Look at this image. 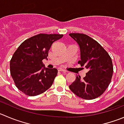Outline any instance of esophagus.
Masks as SVG:
<instances>
[{
	"label": "esophagus",
	"instance_id": "34e87169",
	"mask_svg": "<svg viewBox=\"0 0 124 124\" xmlns=\"http://www.w3.org/2000/svg\"><path fill=\"white\" fill-rule=\"evenodd\" d=\"M58 70H59V71L63 72H67V70H64V69H59Z\"/></svg>",
	"mask_w": 124,
	"mask_h": 124
}]
</instances>
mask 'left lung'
Masks as SVG:
<instances>
[{
	"label": "left lung",
	"instance_id": "obj_1",
	"mask_svg": "<svg viewBox=\"0 0 124 124\" xmlns=\"http://www.w3.org/2000/svg\"><path fill=\"white\" fill-rule=\"evenodd\" d=\"M69 36L78 44L80 60L78 63L88 72L83 79L76 76L69 85L72 92L78 97L92 100L102 95L110 83L113 67L111 57L99 42L82 33H70Z\"/></svg>",
	"mask_w": 124,
	"mask_h": 124
}]
</instances>
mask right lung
Masks as SVG:
<instances>
[{"label":"right lung","mask_w":124,"mask_h":124,"mask_svg":"<svg viewBox=\"0 0 124 124\" xmlns=\"http://www.w3.org/2000/svg\"><path fill=\"white\" fill-rule=\"evenodd\" d=\"M60 34H39L23 41L14 53L10 63V73L16 87L29 96L47 90L58 70L46 68L42 60L54 41L63 37Z\"/></svg>","instance_id":"add662e5"}]
</instances>
